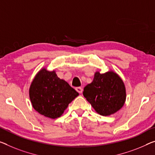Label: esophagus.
Masks as SVG:
<instances>
[{"mask_svg":"<svg viewBox=\"0 0 155 155\" xmlns=\"http://www.w3.org/2000/svg\"><path fill=\"white\" fill-rule=\"evenodd\" d=\"M75 90L76 91H77L78 93H79V94H82V89L81 87H77L75 89Z\"/></svg>","mask_w":155,"mask_h":155,"instance_id":"1","label":"esophagus"}]
</instances>
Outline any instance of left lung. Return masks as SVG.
Wrapping results in <instances>:
<instances>
[{
	"label": "left lung",
	"mask_w": 155,
	"mask_h": 155,
	"mask_svg": "<svg viewBox=\"0 0 155 155\" xmlns=\"http://www.w3.org/2000/svg\"><path fill=\"white\" fill-rule=\"evenodd\" d=\"M83 95L97 113L109 116L122 108L126 99L125 84L114 71L96 72L91 84L84 88Z\"/></svg>",
	"instance_id": "8db88e82"
}]
</instances>
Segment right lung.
<instances>
[{
    "label": "right lung",
    "mask_w": 155,
    "mask_h": 155,
    "mask_svg": "<svg viewBox=\"0 0 155 155\" xmlns=\"http://www.w3.org/2000/svg\"><path fill=\"white\" fill-rule=\"evenodd\" d=\"M29 95L37 112L51 118L62 115L68 104L79 94L53 71L42 68L30 85Z\"/></svg>",
    "instance_id": "1"
}]
</instances>
